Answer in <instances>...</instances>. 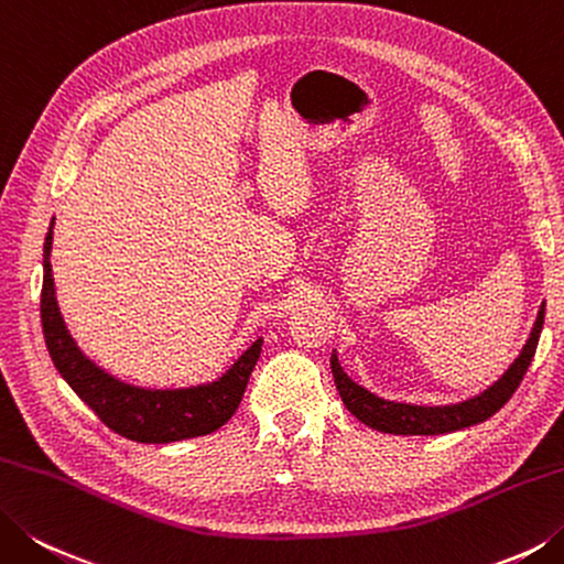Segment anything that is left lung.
Wrapping results in <instances>:
<instances>
[{
	"mask_svg": "<svg viewBox=\"0 0 564 564\" xmlns=\"http://www.w3.org/2000/svg\"><path fill=\"white\" fill-rule=\"evenodd\" d=\"M545 322V306H540L533 332H530L528 344L520 350L516 364L506 370L501 380H496L491 388L484 390L481 395H476L459 405H444V408H420V405H405V402H390L376 398L373 392L366 388L356 386L350 380L344 368L338 366L336 354L332 356V370L334 380L338 388V395H341L344 405L350 410V414L373 427L378 432L388 434H447L464 427H471V424H479L501 410L508 400H511L513 392L518 390L520 380L528 373L530 360L535 356V348L540 341V332H543Z\"/></svg>",
	"mask_w": 564,
	"mask_h": 564,
	"instance_id": "obj_1",
	"label": "left lung"
}]
</instances>
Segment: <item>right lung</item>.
Masks as SVG:
<instances>
[{
  "instance_id": "1",
  "label": "right lung",
  "mask_w": 564,
  "mask_h": 564,
  "mask_svg": "<svg viewBox=\"0 0 564 564\" xmlns=\"http://www.w3.org/2000/svg\"><path fill=\"white\" fill-rule=\"evenodd\" d=\"M53 223L44 242V286H41V326L53 366L63 380L78 392L108 427L122 437L144 444H166L200 437L223 427L238 410L242 392L254 364H258L262 338L242 354L226 376L216 382L182 390H144L127 386L100 370L85 358L63 324L51 274Z\"/></svg>"
}]
</instances>
